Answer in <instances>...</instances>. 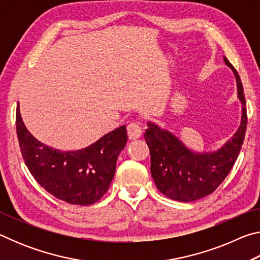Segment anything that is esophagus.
I'll return each mask as SVG.
<instances>
[{
	"instance_id": "obj_1",
	"label": "esophagus",
	"mask_w": 260,
	"mask_h": 260,
	"mask_svg": "<svg viewBox=\"0 0 260 260\" xmlns=\"http://www.w3.org/2000/svg\"><path fill=\"white\" fill-rule=\"evenodd\" d=\"M127 133H128V138L131 140H136L140 138L141 134H142V128H141L139 122L133 121L127 126Z\"/></svg>"
}]
</instances>
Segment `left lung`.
<instances>
[{"label":"left lung","mask_w":260,"mask_h":260,"mask_svg":"<svg viewBox=\"0 0 260 260\" xmlns=\"http://www.w3.org/2000/svg\"><path fill=\"white\" fill-rule=\"evenodd\" d=\"M236 78L242 104L241 125L233 138L214 152H193L171 132L148 122L144 139L150 150V172L162 195L179 202H192L212 193L230 174L243 144L248 117L241 78L226 57Z\"/></svg>","instance_id":"left-lung-1"}]
</instances>
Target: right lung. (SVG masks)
<instances>
[{
  "label": "right lung",
  "mask_w": 260,
  "mask_h": 260,
  "mask_svg": "<svg viewBox=\"0 0 260 260\" xmlns=\"http://www.w3.org/2000/svg\"><path fill=\"white\" fill-rule=\"evenodd\" d=\"M16 129L21 156L37 182L56 199L74 205L94 204L107 192L116 172L117 158L127 143L126 126L122 125L81 150L52 149L27 131L19 105Z\"/></svg>",
  "instance_id": "obj_1"
}]
</instances>
